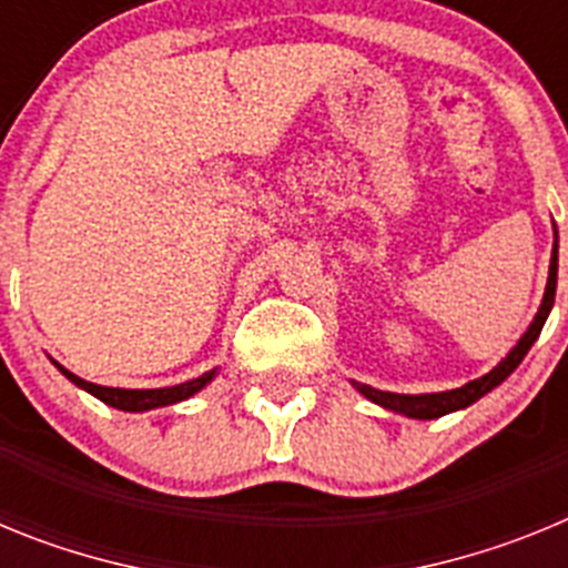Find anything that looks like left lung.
I'll return each instance as SVG.
<instances>
[{"label": "left lung", "mask_w": 568, "mask_h": 568, "mask_svg": "<svg viewBox=\"0 0 568 568\" xmlns=\"http://www.w3.org/2000/svg\"><path fill=\"white\" fill-rule=\"evenodd\" d=\"M555 287H558V230H555V247H551V264H549V281H546V293L540 301V310L535 315V321L529 324L520 341L511 346V353L500 361L491 373H486L484 378H475L469 384L458 386V389H446V393H426V395H398V393H384V389H375V386H366L353 381V386L358 389L364 398H369L373 404L384 406L389 413H400L406 418L418 420H433L440 415H449L455 409H466L469 404H475L478 398H484L486 393H491L495 386L504 384L515 369H518L520 361L526 358V353L531 349V344L538 341L540 329H544L546 318L551 313V304H555Z\"/></svg>", "instance_id": "left-lung-1"}]
</instances>
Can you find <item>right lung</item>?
Returning <instances> with one entry per match:
<instances>
[{
	"label": "right lung",
	"mask_w": 568,
	"mask_h": 568,
	"mask_svg": "<svg viewBox=\"0 0 568 568\" xmlns=\"http://www.w3.org/2000/svg\"><path fill=\"white\" fill-rule=\"evenodd\" d=\"M53 364H57V361H53ZM57 366L64 378L73 381L77 386H82L84 393L104 400L108 406H115V409H124V413H148V409H155V406L179 404V400L190 398V395H195L199 389H204V386L215 378V369H210V373L199 375V378L184 381V384H175V386H162V389H119V386L90 384V381L79 378V375H73L70 369H64L62 364Z\"/></svg>",
	"instance_id": "obj_1"
}]
</instances>
